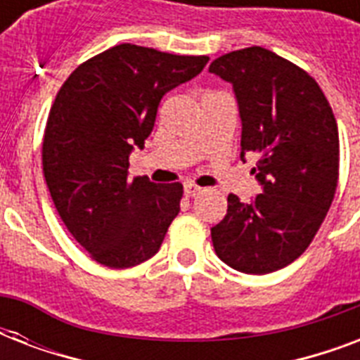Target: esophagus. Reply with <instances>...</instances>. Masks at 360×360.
I'll use <instances>...</instances> for the list:
<instances>
[{"instance_id":"34e87169","label":"esophagus","mask_w":360,"mask_h":360,"mask_svg":"<svg viewBox=\"0 0 360 360\" xmlns=\"http://www.w3.org/2000/svg\"><path fill=\"white\" fill-rule=\"evenodd\" d=\"M200 192H202V188H200V186H198V185H192V183H188V185H185V196H186V198L198 196Z\"/></svg>"}]
</instances>
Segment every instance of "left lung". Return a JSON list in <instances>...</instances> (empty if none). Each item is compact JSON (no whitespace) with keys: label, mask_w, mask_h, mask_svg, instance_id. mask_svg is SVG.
Returning a JSON list of instances; mask_svg holds the SVG:
<instances>
[{"label":"left lung","mask_w":360,"mask_h":360,"mask_svg":"<svg viewBox=\"0 0 360 360\" xmlns=\"http://www.w3.org/2000/svg\"><path fill=\"white\" fill-rule=\"evenodd\" d=\"M209 72L233 86L240 160L257 158L252 172L263 186L252 203L228 196V213L211 228L214 252L240 273H273L307 250L335 200V114L307 70L262 46L224 53Z\"/></svg>","instance_id":"8db88e82"}]
</instances>
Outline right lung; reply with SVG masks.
I'll use <instances>...</instances> for the list:
<instances>
[{
	"instance_id": "right-lung-1",
	"label": "right lung",
	"mask_w": 360,
	"mask_h": 360,
	"mask_svg": "<svg viewBox=\"0 0 360 360\" xmlns=\"http://www.w3.org/2000/svg\"><path fill=\"white\" fill-rule=\"evenodd\" d=\"M207 56L117 44L65 80L48 115L42 172L59 217L97 263L134 267L158 252L179 213L181 183L129 179L168 91L192 80Z\"/></svg>"
}]
</instances>
